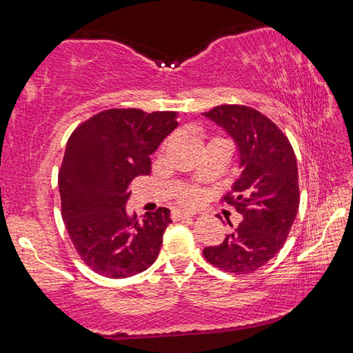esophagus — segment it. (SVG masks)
<instances>
[{
    "mask_svg": "<svg viewBox=\"0 0 353 353\" xmlns=\"http://www.w3.org/2000/svg\"><path fill=\"white\" fill-rule=\"evenodd\" d=\"M194 212H185V210H172L171 213V218L174 221H179V219H183V218H190L193 216Z\"/></svg>",
    "mask_w": 353,
    "mask_h": 353,
    "instance_id": "obj_1",
    "label": "esophagus"
}]
</instances>
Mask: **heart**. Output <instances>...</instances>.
I'll use <instances>...</instances> for the list:
<instances>
[{"label":"heart","mask_w":353,"mask_h":353,"mask_svg":"<svg viewBox=\"0 0 353 353\" xmlns=\"http://www.w3.org/2000/svg\"><path fill=\"white\" fill-rule=\"evenodd\" d=\"M201 198H202V193L196 187L183 188L181 191V194H179V199H181L182 204H187V205L196 204V202L201 201Z\"/></svg>","instance_id":"b5f03b06"}]
</instances>
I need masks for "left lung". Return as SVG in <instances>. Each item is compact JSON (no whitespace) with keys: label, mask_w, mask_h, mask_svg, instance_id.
<instances>
[{"label":"left lung","mask_w":353,"mask_h":353,"mask_svg":"<svg viewBox=\"0 0 353 353\" xmlns=\"http://www.w3.org/2000/svg\"><path fill=\"white\" fill-rule=\"evenodd\" d=\"M202 115L235 143L240 176L224 199L243 216L223 243L204 249V256L223 271L249 274L282 249L296 219V155L282 130L250 107L218 105Z\"/></svg>","instance_id":"left-lung-1"}]
</instances>
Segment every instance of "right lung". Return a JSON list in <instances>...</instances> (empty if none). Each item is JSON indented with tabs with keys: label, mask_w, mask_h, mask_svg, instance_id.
Here are the masks:
<instances>
[{
	"label": "right lung",
	"mask_w": 353,
	"mask_h": 353,
	"mask_svg": "<svg viewBox=\"0 0 353 353\" xmlns=\"http://www.w3.org/2000/svg\"><path fill=\"white\" fill-rule=\"evenodd\" d=\"M177 126L176 112L110 109L71 134L59 171L62 218L77 254L101 276H135L157 259L170 208L130 216L129 183L151 172L149 155Z\"/></svg>",
	"instance_id": "right-lung-1"
}]
</instances>
